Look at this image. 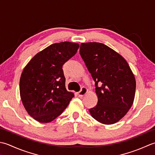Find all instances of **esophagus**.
<instances>
[{"label":"esophagus","mask_w":155,"mask_h":155,"mask_svg":"<svg viewBox=\"0 0 155 155\" xmlns=\"http://www.w3.org/2000/svg\"><path fill=\"white\" fill-rule=\"evenodd\" d=\"M87 90L86 87H82L81 90L78 92V96H83L87 93Z\"/></svg>","instance_id":"1"}]
</instances>
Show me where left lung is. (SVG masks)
Segmentation results:
<instances>
[{"instance_id": "8db88e82", "label": "left lung", "mask_w": 155, "mask_h": 155, "mask_svg": "<svg viewBox=\"0 0 155 155\" xmlns=\"http://www.w3.org/2000/svg\"><path fill=\"white\" fill-rule=\"evenodd\" d=\"M80 53L95 82L97 103L89 109L90 114L102 124H114L126 114L134 102L136 80L130 66L103 43H81Z\"/></svg>"}]
</instances>
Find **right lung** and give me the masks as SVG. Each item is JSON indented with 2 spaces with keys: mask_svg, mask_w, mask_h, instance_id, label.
<instances>
[{
  "mask_svg": "<svg viewBox=\"0 0 155 155\" xmlns=\"http://www.w3.org/2000/svg\"><path fill=\"white\" fill-rule=\"evenodd\" d=\"M79 47L68 41L52 44L35 55L24 68L19 83L21 98L28 114L37 121H53L74 97L66 90L62 68Z\"/></svg>",
  "mask_w": 155,
  "mask_h": 155,
  "instance_id": "obj_1",
  "label": "right lung"
}]
</instances>
